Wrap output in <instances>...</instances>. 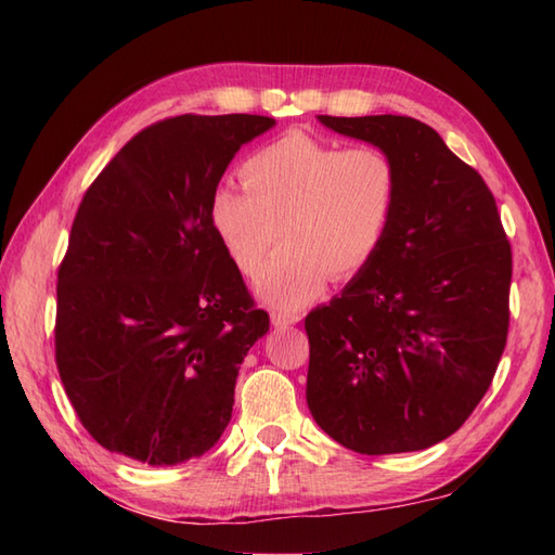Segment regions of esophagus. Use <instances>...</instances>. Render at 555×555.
Wrapping results in <instances>:
<instances>
[{
    "instance_id": "esophagus-1",
    "label": "esophagus",
    "mask_w": 555,
    "mask_h": 555,
    "mask_svg": "<svg viewBox=\"0 0 555 555\" xmlns=\"http://www.w3.org/2000/svg\"><path fill=\"white\" fill-rule=\"evenodd\" d=\"M271 324L274 326H291L300 322V314L298 312H281V310H271Z\"/></svg>"
}]
</instances>
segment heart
Segmentation results:
<instances>
[{"mask_svg":"<svg viewBox=\"0 0 555 555\" xmlns=\"http://www.w3.org/2000/svg\"><path fill=\"white\" fill-rule=\"evenodd\" d=\"M241 176L245 188L221 185L211 195V229L247 276L284 235L286 247L257 279L259 298L276 308L310 302L328 276H358L379 253L400 203V171L386 150H344L302 131L253 152Z\"/></svg>","mask_w":555,"mask_h":555,"instance_id":"1","label":"heart"}]
</instances>
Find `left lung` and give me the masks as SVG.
<instances>
[{"label": "left lung", "instance_id": "1", "mask_svg": "<svg viewBox=\"0 0 555 555\" xmlns=\"http://www.w3.org/2000/svg\"><path fill=\"white\" fill-rule=\"evenodd\" d=\"M386 150L400 203L384 245L305 317L308 408L364 455L448 439L489 391L511 324L513 253L485 179L410 116H320Z\"/></svg>", "mask_w": 555, "mask_h": 555}]
</instances>
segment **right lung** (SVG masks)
Wrapping results in <instances>:
<instances>
[{
  "instance_id": "add662e5",
  "label": "right lung",
  "mask_w": 555,
  "mask_h": 555,
  "mask_svg": "<svg viewBox=\"0 0 555 555\" xmlns=\"http://www.w3.org/2000/svg\"><path fill=\"white\" fill-rule=\"evenodd\" d=\"M276 121L183 114L147 126L82 195L59 264L54 352L100 446L145 465L207 453L231 422L255 308L209 205L241 145Z\"/></svg>"
}]
</instances>
